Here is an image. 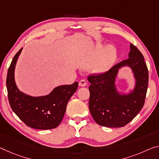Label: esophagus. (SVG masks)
I'll use <instances>...</instances> for the list:
<instances>
[{
	"label": "esophagus",
	"mask_w": 159,
	"mask_h": 159,
	"mask_svg": "<svg viewBox=\"0 0 159 159\" xmlns=\"http://www.w3.org/2000/svg\"><path fill=\"white\" fill-rule=\"evenodd\" d=\"M79 85L80 87H85L87 85V83L85 80H80L79 83Z\"/></svg>",
	"instance_id": "obj_1"
}]
</instances>
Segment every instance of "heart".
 Instances as JSON below:
<instances>
[{
	"label": "heart",
	"instance_id": "b5f03b06",
	"mask_svg": "<svg viewBox=\"0 0 159 159\" xmlns=\"http://www.w3.org/2000/svg\"><path fill=\"white\" fill-rule=\"evenodd\" d=\"M117 57V51L113 47L98 44L93 49L88 64H93L91 69L95 74H103L114 66Z\"/></svg>",
	"mask_w": 159,
	"mask_h": 159
}]
</instances>
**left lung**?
<instances>
[{
	"instance_id": "obj_1",
	"label": "left lung",
	"mask_w": 159,
	"mask_h": 159,
	"mask_svg": "<svg viewBox=\"0 0 159 159\" xmlns=\"http://www.w3.org/2000/svg\"><path fill=\"white\" fill-rule=\"evenodd\" d=\"M129 67L135 85L127 93L117 89L116 79L119 70ZM89 110L95 122L107 127H122L137 116L144 104L148 74L142 53L130 44L129 59L120 62L103 74L90 75Z\"/></svg>"
}]
</instances>
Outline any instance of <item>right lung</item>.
I'll list each match as a JSON object with an SVG mask.
<instances>
[{"instance_id":"1","label":"right lung","mask_w":159,"mask_h":159,"mask_svg":"<svg viewBox=\"0 0 159 159\" xmlns=\"http://www.w3.org/2000/svg\"><path fill=\"white\" fill-rule=\"evenodd\" d=\"M22 48L15 55L7 70L6 86L10 105L25 125L33 129H51L62 121L67 103L78 89V82L54 88L42 96H32L20 91L15 80V70Z\"/></svg>"}]
</instances>
